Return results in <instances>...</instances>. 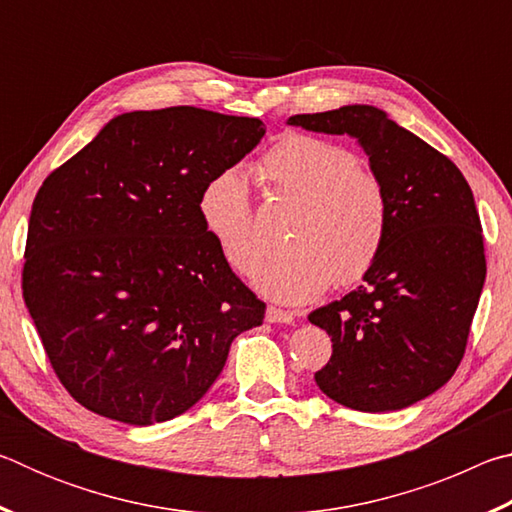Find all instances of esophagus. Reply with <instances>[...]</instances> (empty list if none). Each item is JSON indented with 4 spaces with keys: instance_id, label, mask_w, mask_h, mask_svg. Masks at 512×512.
I'll return each instance as SVG.
<instances>
[{
    "instance_id": "esophagus-1",
    "label": "esophagus",
    "mask_w": 512,
    "mask_h": 512,
    "mask_svg": "<svg viewBox=\"0 0 512 512\" xmlns=\"http://www.w3.org/2000/svg\"><path fill=\"white\" fill-rule=\"evenodd\" d=\"M266 320H268V323H293V314L287 309L268 305L266 307Z\"/></svg>"
}]
</instances>
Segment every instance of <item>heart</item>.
Listing matches in <instances>:
<instances>
[{
    "label": "heart",
    "mask_w": 512,
    "mask_h": 512,
    "mask_svg": "<svg viewBox=\"0 0 512 512\" xmlns=\"http://www.w3.org/2000/svg\"><path fill=\"white\" fill-rule=\"evenodd\" d=\"M250 171L264 194L296 205L284 230L287 248L253 268L259 291L305 302L332 280L348 287L372 271L391 230V201L384 180L363 167L357 153L327 137L291 133ZM198 216L225 262L248 273L257 237L246 180L232 169L216 173L198 194Z\"/></svg>",
    "instance_id": "heart-1"
}]
</instances>
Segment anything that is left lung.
Instances as JSON below:
<instances>
[{"label":"left lung","mask_w":512,"mask_h":512,"mask_svg":"<svg viewBox=\"0 0 512 512\" xmlns=\"http://www.w3.org/2000/svg\"><path fill=\"white\" fill-rule=\"evenodd\" d=\"M289 124L357 137L391 201L386 246L361 287L309 314L332 336L316 384L354 411L406 409L463 361L485 280L472 189L447 155L379 108L343 106Z\"/></svg>","instance_id":"1"}]
</instances>
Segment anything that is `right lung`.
<instances>
[{
  "instance_id": "1",
  "label": "right lung",
  "mask_w": 512,
  "mask_h": 512,
  "mask_svg": "<svg viewBox=\"0 0 512 512\" xmlns=\"http://www.w3.org/2000/svg\"><path fill=\"white\" fill-rule=\"evenodd\" d=\"M257 117L173 106L119 115L45 178L22 296L60 384L103 418L185 413L266 305L232 273L198 194L262 140Z\"/></svg>"
}]
</instances>
